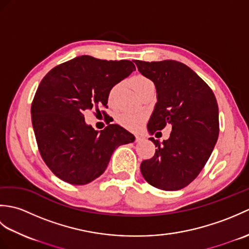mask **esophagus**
<instances>
[{
    "mask_svg": "<svg viewBox=\"0 0 249 249\" xmlns=\"http://www.w3.org/2000/svg\"><path fill=\"white\" fill-rule=\"evenodd\" d=\"M143 140H144V137L143 136L136 135V137H135V141L136 142H141V141H143Z\"/></svg>",
    "mask_w": 249,
    "mask_h": 249,
    "instance_id": "obj_1",
    "label": "esophagus"
}]
</instances>
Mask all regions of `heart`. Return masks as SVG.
Returning <instances> with one entry per match:
<instances>
[{
    "label": "heart",
    "instance_id": "1",
    "mask_svg": "<svg viewBox=\"0 0 249 249\" xmlns=\"http://www.w3.org/2000/svg\"><path fill=\"white\" fill-rule=\"evenodd\" d=\"M131 87H133L138 94L143 91V89L150 86H154L153 82L150 80L149 78L143 76V75H136L130 80ZM119 86H114L109 93V102H112L116 91H118ZM146 116L143 113H138V112H133V111H125V112H122L116 116V121L118 123L123 126L124 128H127L130 130H134L140 127V125L145 121Z\"/></svg>",
    "mask_w": 249,
    "mask_h": 249
}]
</instances>
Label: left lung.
I'll return each instance as SVG.
<instances>
[{"instance_id": "left-lung-1", "label": "left lung", "mask_w": 249, "mask_h": 249, "mask_svg": "<svg viewBox=\"0 0 249 249\" xmlns=\"http://www.w3.org/2000/svg\"><path fill=\"white\" fill-rule=\"evenodd\" d=\"M142 75L154 82L157 103L147 124L151 135L170 124L172 130L150 160L141 162L145 181L162 190L186 187L212 154L219 134L218 106L211 88L181 62L135 61Z\"/></svg>"}]
</instances>
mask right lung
<instances>
[{"label": "right lung", "instance_id": "1", "mask_svg": "<svg viewBox=\"0 0 249 249\" xmlns=\"http://www.w3.org/2000/svg\"><path fill=\"white\" fill-rule=\"evenodd\" d=\"M134 71L131 61L81 55L52 68L40 81L31 106L32 124L41 158L62 181H94L116 147L135 140L120 125L98 131L84 122L86 111L108 108L111 89Z\"/></svg>", "mask_w": 249, "mask_h": 249}]
</instances>
